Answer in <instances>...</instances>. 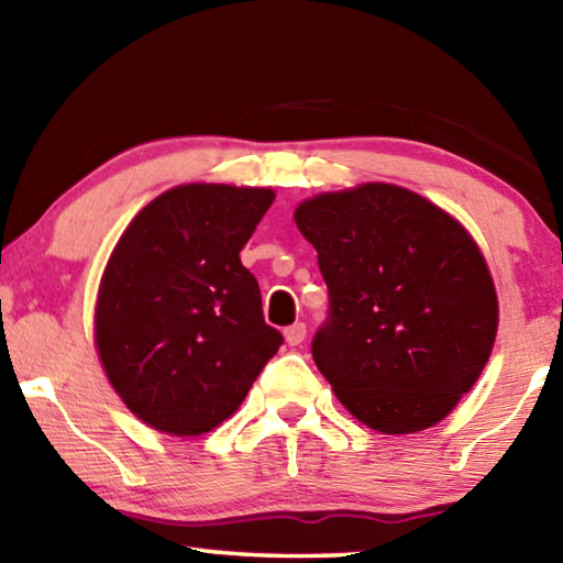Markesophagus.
Listing matches in <instances>:
<instances>
[{
  "mask_svg": "<svg viewBox=\"0 0 563 563\" xmlns=\"http://www.w3.org/2000/svg\"><path fill=\"white\" fill-rule=\"evenodd\" d=\"M305 335H308V328H305V322H295V325L285 328V340H288V345H300Z\"/></svg>",
  "mask_w": 563,
  "mask_h": 563,
  "instance_id": "34e87169",
  "label": "esophagus"
}]
</instances>
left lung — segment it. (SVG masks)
Here are the masks:
<instances>
[{"mask_svg":"<svg viewBox=\"0 0 563 563\" xmlns=\"http://www.w3.org/2000/svg\"><path fill=\"white\" fill-rule=\"evenodd\" d=\"M295 223L328 285V318L310 350L340 402L385 434L440 422L497 338V292L472 235L389 184L310 198Z\"/></svg>","mask_w":563,"mask_h":563,"instance_id":"1","label":"left lung"}]
</instances>
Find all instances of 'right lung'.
<instances>
[{"label":"right lung","instance_id":"1","mask_svg":"<svg viewBox=\"0 0 563 563\" xmlns=\"http://www.w3.org/2000/svg\"><path fill=\"white\" fill-rule=\"evenodd\" d=\"M271 203L268 188L178 186L133 218L113 247L97 300L99 357L126 407L154 430L211 432L283 345L241 263Z\"/></svg>","mask_w":563,"mask_h":563}]
</instances>
